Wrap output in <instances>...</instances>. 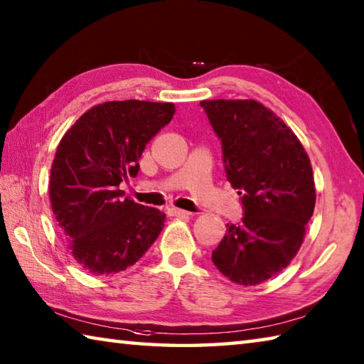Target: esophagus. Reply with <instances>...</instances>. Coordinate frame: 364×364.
I'll return each mask as SVG.
<instances>
[{"label": "esophagus", "mask_w": 364, "mask_h": 364, "mask_svg": "<svg viewBox=\"0 0 364 364\" xmlns=\"http://www.w3.org/2000/svg\"><path fill=\"white\" fill-rule=\"evenodd\" d=\"M168 215L171 217H181V218H185V217H190L191 214L187 210H182V209H176V208H169L168 209Z\"/></svg>", "instance_id": "obj_1"}]
</instances>
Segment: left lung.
<instances>
[{
  "label": "left lung",
  "instance_id": "1",
  "mask_svg": "<svg viewBox=\"0 0 364 364\" xmlns=\"http://www.w3.org/2000/svg\"><path fill=\"white\" fill-rule=\"evenodd\" d=\"M222 141L228 182L241 195L244 217L226 225L212 262L239 285H258L296 255L315 208L311 160L276 114L255 100L200 102Z\"/></svg>",
  "mask_w": 364,
  "mask_h": 364
}]
</instances>
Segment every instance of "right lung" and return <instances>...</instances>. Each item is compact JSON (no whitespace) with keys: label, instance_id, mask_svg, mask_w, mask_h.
I'll use <instances>...</instances> for the list:
<instances>
[{"label":"right lung","instance_id":"obj_1","mask_svg":"<svg viewBox=\"0 0 364 364\" xmlns=\"http://www.w3.org/2000/svg\"><path fill=\"white\" fill-rule=\"evenodd\" d=\"M174 112L173 102L107 101L80 115L58 144L49 181L52 210L71 255L93 276L133 266L163 230L166 215L122 200L119 185L138 176L146 144Z\"/></svg>","mask_w":364,"mask_h":364}]
</instances>
